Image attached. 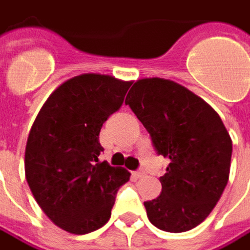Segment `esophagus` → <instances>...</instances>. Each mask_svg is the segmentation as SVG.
<instances>
[{
  "instance_id": "34e87169",
  "label": "esophagus",
  "mask_w": 250,
  "mask_h": 250,
  "mask_svg": "<svg viewBox=\"0 0 250 250\" xmlns=\"http://www.w3.org/2000/svg\"><path fill=\"white\" fill-rule=\"evenodd\" d=\"M133 175H134L136 178H143V176L146 175V172H144V170H136V172H134Z\"/></svg>"
}]
</instances>
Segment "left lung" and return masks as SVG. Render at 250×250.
Returning <instances> with one entry per match:
<instances>
[{
	"label": "left lung",
	"mask_w": 250,
	"mask_h": 250,
	"mask_svg": "<svg viewBox=\"0 0 250 250\" xmlns=\"http://www.w3.org/2000/svg\"><path fill=\"white\" fill-rule=\"evenodd\" d=\"M125 104L158 154L170 161L159 178L161 194L144 203L148 220L167 232L193 229L212 211L229 178L232 140L221 117L188 88L158 77L137 80Z\"/></svg>",
	"instance_id": "1"
}]
</instances>
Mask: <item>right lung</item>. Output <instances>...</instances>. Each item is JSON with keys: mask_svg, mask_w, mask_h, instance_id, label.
Returning a JSON list of instances; mask_svg holds the SVG:
<instances>
[{"mask_svg": "<svg viewBox=\"0 0 250 250\" xmlns=\"http://www.w3.org/2000/svg\"><path fill=\"white\" fill-rule=\"evenodd\" d=\"M131 83L92 72L72 77L51 92L32 125L27 185L51 223L67 232L83 235L104 227L117 190L130 179L127 169L99 161V133Z\"/></svg>", "mask_w": 250, "mask_h": 250, "instance_id": "right-lung-1", "label": "right lung"}]
</instances>
